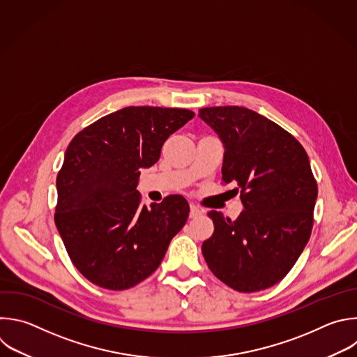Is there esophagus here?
<instances>
[{
  "label": "esophagus",
  "mask_w": 357,
  "mask_h": 357,
  "mask_svg": "<svg viewBox=\"0 0 357 357\" xmlns=\"http://www.w3.org/2000/svg\"><path fill=\"white\" fill-rule=\"evenodd\" d=\"M200 214H202V210H200L197 206L190 204V213H189V217H190V218H196V217H199Z\"/></svg>",
  "instance_id": "34e87169"
}]
</instances>
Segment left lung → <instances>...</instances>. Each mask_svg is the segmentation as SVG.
Here are the masks:
<instances>
[{
    "mask_svg": "<svg viewBox=\"0 0 357 357\" xmlns=\"http://www.w3.org/2000/svg\"><path fill=\"white\" fill-rule=\"evenodd\" d=\"M224 143L222 182L236 183L244 210L235 220L208 211L214 232L202 245L208 269L228 287L255 293L279 283L307 245L318 195L303 146L243 106L202 107Z\"/></svg>",
    "mask_w": 357,
    "mask_h": 357,
    "instance_id": "8db88e82",
    "label": "left lung"
}]
</instances>
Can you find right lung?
I'll return each instance as SVG.
<instances>
[{
	"label": "right lung",
	"mask_w": 357,
	"mask_h": 357,
	"mask_svg": "<svg viewBox=\"0 0 357 357\" xmlns=\"http://www.w3.org/2000/svg\"><path fill=\"white\" fill-rule=\"evenodd\" d=\"M192 110L129 106L82 129L59 171L54 222L67 254L91 283L126 290L161 265L189 215L181 195L142 206L140 169L160 160L165 140Z\"/></svg>",
	"instance_id": "obj_1"
}]
</instances>
